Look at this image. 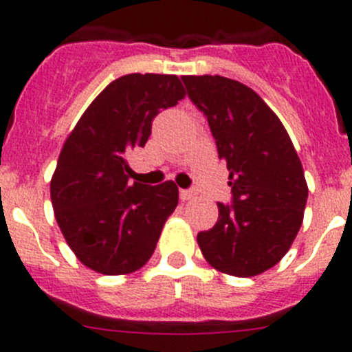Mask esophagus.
Segmentation results:
<instances>
[{
  "mask_svg": "<svg viewBox=\"0 0 352 352\" xmlns=\"http://www.w3.org/2000/svg\"><path fill=\"white\" fill-rule=\"evenodd\" d=\"M194 197V192L192 190H179V199H182V201H190V199Z\"/></svg>",
  "mask_w": 352,
  "mask_h": 352,
  "instance_id": "34e87169",
  "label": "esophagus"
}]
</instances>
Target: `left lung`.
I'll return each instance as SVG.
<instances>
[{"mask_svg":"<svg viewBox=\"0 0 352 352\" xmlns=\"http://www.w3.org/2000/svg\"><path fill=\"white\" fill-rule=\"evenodd\" d=\"M204 113L219 158L227 162L232 203L199 232L204 259L232 276H256L287 254L303 222L309 186L287 130L245 84L220 76H183Z\"/></svg>","mask_w":352,"mask_h":352,"instance_id":"1","label":"left lung"}]
</instances>
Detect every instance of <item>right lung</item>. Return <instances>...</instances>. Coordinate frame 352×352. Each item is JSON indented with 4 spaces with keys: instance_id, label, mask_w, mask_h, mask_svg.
Segmentation results:
<instances>
[{
    "instance_id": "obj_1",
    "label": "right lung",
    "mask_w": 352,
    "mask_h": 352,
    "mask_svg": "<svg viewBox=\"0 0 352 352\" xmlns=\"http://www.w3.org/2000/svg\"><path fill=\"white\" fill-rule=\"evenodd\" d=\"M183 96L176 76H123L89 104L65 141L51 179L52 208L68 247L93 272L126 275L153 256L178 206V186L132 183L126 153L146 144L155 116Z\"/></svg>"
}]
</instances>
